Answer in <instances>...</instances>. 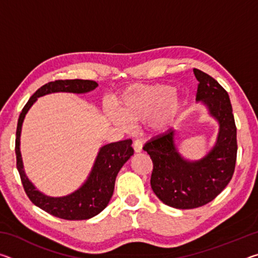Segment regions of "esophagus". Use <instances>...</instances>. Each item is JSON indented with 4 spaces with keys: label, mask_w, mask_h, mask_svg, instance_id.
I'll return each instance as SVG.
<instances>
[{
    "label": "esophagus",
    "mask_w": 258,
    "mask_h": 258,
    "mask_svg": "<svg viewBox=\"0 0 258 258\" xmlns=\"http://www.w3.org/2000/svg\"><path fill=\"white\" fill-rule=\"evenodd\" d=\"M142 147H143V145L140 140H135V141L133 142V149L135 152H137V154L142 151Z\"/></svg>",
    "instance_id": "esophagus-1"
}]
</instances>
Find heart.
<instances>
[{"label":"heart","mask_w":258,"mask_h":258,"mask_svg":"<svg viewBox=\"0 0 258 258\" xmlns=\"http://www.w3.org/2000/svg\"><path fill=\"white\" fill-rule=\"evenodd\" d=\"M172 86L157 84L151 86H131L116 99V111H108L113 124L126 128L150 119L154 132H164L173 124L182 107V101L173 94Z\"/></svg>","instance_id":"1"}]
</instances>
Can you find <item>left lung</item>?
I'll use <instances>...</instances> for the list:
<instances>
[{
    "label": "left lung",
    "instance_id": "1",
    "mask_svg": "<svg viewBox=\"0 0 258 258\" xmlns=\"http://www.w3.org/2000/svg\"><path fill=\"white\" fill-rule=\"evenodd\" d=\"M194 73L199 82L196 100L220 126L215 146L202 159L189 161L178 154L175 130L171 128L143 147L154 164L152 191L177 209L197 208L215 199L232 178L237 160V127L229 94L208 74L196 68Z\"/></svg>",
    "mask_w": 258,
    "mask_h": 258
}]
</instances>
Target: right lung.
<instances>
[{
  "label": "right lung",
  "instance_id": "obj_1",
  "mask_svg": "<svg viewBox=\"0 0 258 258\" xmlns=\"http://www.w3.org/2000/svg\"><path fill=\"white\" fill-rule=\"evenodd\" d=\"M95 87H98L97 82L87 80H59L47 83L30 97L23 111L20 112L18 125H17V168L20 174L26 195L28 196L30 202L35 206L40 207L43 211L55 217L63 218V220H89V218L98 215L107 207L113 194L117 174L126 161L131 158V156L134 154L132 140L128 139L124 141L112 142L100 148L93 167L81 187L63 197H50V196L38 191L26 175L20 152L21 127H23L26 113L40 97L56 92L82 94L91 92Z\"/></svg>",
  "mask_w": 258,
  "mask_h": 258
}]
</instances>
